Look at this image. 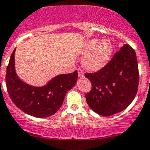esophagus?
Returning <instances> with one entry per match:
<instances>
[{"label":"esophagus","mask_w":150,"mask_h":150,"mask_svg":"<svg viewBox=\"0 0 150 150\" xmlns=\"http://www.w3.org/2000/svg\"><path fill=\"white\" fill-rule=\"evenodd\" d=\"M77 71H78V76H79V78L84 77V73H83V71H82L80 68H78Z\"/></svg>","instance_id":"esophagus-1"}]
</instances>
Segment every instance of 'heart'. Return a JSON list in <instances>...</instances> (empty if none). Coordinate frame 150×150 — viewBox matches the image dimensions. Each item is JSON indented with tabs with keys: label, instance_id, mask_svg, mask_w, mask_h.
I'll list each match as a JSON object with an SVG mask.
<instances>
[{
	"label": "heart",
	"instance_id": "obj_1",
	"mask_svg": "<svg viewBox=\"0 0 150 150\" xmlns=\"http://www.w3.org/2000/svg\"><path fill=\"white\" fill-rule=\"evenodd\" d=\"M113 50V44L109 39L93 38L88 41L82 50L85 54L82 59L83 68L91 72L100 71L110 62Z\"/></svg>",
	"mask_w": 150,
	"mask_h": 150
}]
</instances>
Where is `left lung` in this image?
<instances>
[{"instance_id": "obj_1", "label": "left lung", "mask_w": 150, "mask_h": 150, "mask_svg": "<svg viewBox=\"0 0 150 150\" xmlns=\"http://www.w3.org/2000/svg\"><path fill=\"white\" fill-rule=\"evenodd\" d=\"M91 91L86 102L94 112L111 116L122 112L131 104L138 88L139 73L135 51L123 45L105 68L94 74H86Z\"/></svg>"}]
</instances>
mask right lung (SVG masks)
I'll use <instances>...</instances> for the list:
<instances>
[{
    "mask_svg": "<svg viewBox=\"0 0 150 150\" xmlns=\"http://www.w3.org/2000/svg\"><path fill=\"white\" fill-rule=\"evenodd\" d=\"M15 49L6 68L7 91L15 105L24 113L35 117H47L62 107L66 94L77 81L78 73L60 74L41 87L30 86L18 76L15 67Z\"/></svg>",
    "mask_w": 150,
    "mask_h": 150,
    "instance_id": "right-lung-1",
    "label": "right lung"
}]
</instances>
